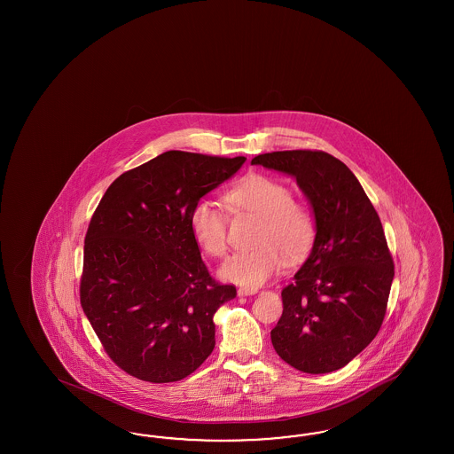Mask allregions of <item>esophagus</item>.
<instances>
[{"instance_id": "esophagus-1", "label": "esophagus", "mask_w": 454, "mask_h": 454, "mask_svg": "<svg viewBox=\"0 0 454 454\" xmlns=\"http://www.w3.org/2000/svg\"><path fill=\"white\" fill-rule=\"evenodd\" d=\"M256 293H258V289L256 288H247V286H245V288L238 289V294H239V296H251V294H256Z\"/></svg>"}]
</instances>
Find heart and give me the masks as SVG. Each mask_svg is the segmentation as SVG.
Returning <instances> with one entry per match:
<instances>
[{
	"instance_id": "obj_1",
	"label": "heart",
	"mask_w": 454,
	"mask_h": 454,
	"mask_svg": "<svg viewBox=\"0 0 454 454\" xmlns=\"http://www.w3.org/2000/svg\"><path fill=\"white\" fill-rule=\"evenodd\" d=\"M224 200L238 211L262 218L254 241L258 247L239 251L221 264L220 276L236 285L256 288L271 279L289 262H300L315 243L317 218L306 203L291 198L279 179L249 173L224 192ZM192 238L207 254L224 256L228 249V218L209 200L196 201L190 213Z\"/></svg>"
}]
</instances>
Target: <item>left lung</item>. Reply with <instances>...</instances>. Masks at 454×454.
<instances>
[{
	"label": "left lung",
	"instance_id": "1",
	"mask_svg": "<svg viewBox=\"0 0 454 454\" xmlns=\"http://www.w3.org/2000/svg\"><path fill=\"white\" fill-rule=\"evenodd\" d=\"M251 165L294 176L317 218L313 249L281 291L271 343L300 372H336L372 343L385 319L395 262L381 220L351 169L328 153H264Z\"/></svg>",
	"mask_w": 454,
	"mask_h": 454
}]
</instances>
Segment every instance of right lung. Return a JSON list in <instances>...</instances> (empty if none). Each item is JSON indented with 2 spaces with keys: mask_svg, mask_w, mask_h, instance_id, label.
I'll use <instances>...</instances> for the list:
<instances>
[{
  "mask_svg": "<svg viewBox=\"0 0 454 454\" xmlns=\"http://www.w3.org/2000/svg\"><path fill=\"white\" fill-rule=\"evenodd\" d=\"M245 161L163 153L114 179L91 216L82 311L113 363L137 380L179 381L215 348L213 317L236 288L209 275L190 213Z\"/></svg>",
  "mask_w": 454,
  "mask_h": 454,
  "instance_id": "add662e5",
  "label": "right lung"
}]
</instances>
